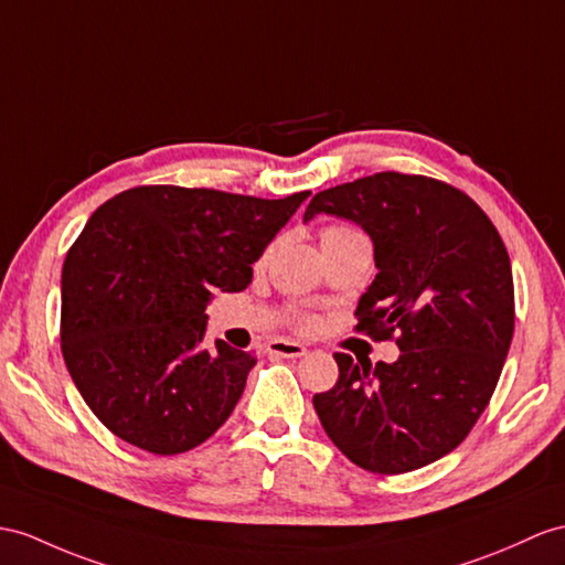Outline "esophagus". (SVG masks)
Returning <instances> with one entry per match:
<instances>
[{"instance_id":"obj_1","label":"esophagus","mask_w":565,"mask_h":565,"mask_svg":"<svg viewBox=\"0 0 565 565\" xmlns=\"http://www.w3.org/2000/svg\"><path fill=\"white\" fill-rule=\"evenodd\" d=\"M268 352L280 354V356H301V354H307V348L301 345V342H295V340L275 338V340L268 342Z\"/></svg>"}]
</instances>
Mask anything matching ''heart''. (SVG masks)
<instances>
[{
  "mask_svg": "<svg viewBox=\"0 0 565 565\" xmlns=\"http://www.w3.org/2000/svg\"><path fill=\"white\" fill-rule=\"evenodd\" d=\"M350 237H364V235H362L360 230L348 227V225H330V227H326V230L321 232V244H323V246H328V244L340 242V239H350ZM290 321H292V326H295V328L307 330V328H311V326H313V316H311V313H307V311L292 309V313H290Z\"/></svg>",
  "mask_w": 565,
  "mask_h": 565,
  "instance_id": "b5f03b06",
  "label": "heart"
}]
</instances>
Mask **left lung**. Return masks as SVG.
Returning a JSON list of instances; mask_svg holds the SVG:
<instances>
[{
    "label": "left lung",
    "mask_w": 565,
    "mask_h": 565,
    "mask_svg": "<svg viewBox=\"0 0 565 565\" xmlns=\"http://www.w3.org/2000/svg\"><path fill=\"white\" fill-rule=\"evenodd\" d=\"M354 220L374 242L376 280L356 333L395 340L397 362L335 352V386L313 395L323 429L376 475H403L458 448L487 409L515 328L513 270L489 215L441 179L376 172L319 191L305 220Z\"/></svg>",
    "instance_id": "left-lung-1"
}]
</instances>
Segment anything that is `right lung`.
I'll return each mask as SVG.
<instances>
[{
  "label": "right lung",
  "instance_id": "add662e5",
  "mask_svg": "<svg viewBox=\"0 0 565 565\" xmlns=\"http://www.w3.org/2000/svg\"><path fill=\"white\" fill-rule=\"evenodd\" d=\"M309 191L256 199L148 184L90 215L62 268V354L109 431L156 456L211 438L256 356L201 348L213 290L242 292L252 264Z\"/></svg>",
  "mask_w": 565,
  "mask_h": 565
}]
</instances>
